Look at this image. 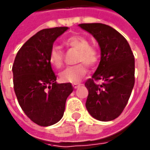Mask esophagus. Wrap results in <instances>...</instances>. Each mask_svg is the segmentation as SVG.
Listing matches in <instances>:
<instances>
[{"mask_svg": "<svg viewBox=\"0 0 150 150\" xmlns=\"http://www.w3.org/2000/svg\"><path fill=\"white\" fill-rule=\"evenodd\" d=\"M72 86L74 87L75 88H77L78 87H79L80 86V83H74L73 84H72Z\"/></svg>", "mask_w": 150, "mask_h": 150, "instance_id": "1", "label": "esophagus"}]
</instances>
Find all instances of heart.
I'll return each instance as SVG.
<instances>
[{"instance_id": "obj_1", "label": "heart", "mask_w": 150, "mask_h": 150, "mask_svg": "<svg viewBox=\"0 0 150 150\" xmlns=\"http://www.w3.org/2000/svg\"><path fill=\"white\" fill-rule=\"evenodd\" d=\"M63 44L70 48L78 51L76 62H83L75 66L67 67L59 74L60 80L64 83H77L86 73V66L93 67L99 60V54L89 44L88 40L81 35H72L63 41ZM49 63L55 68H60L63 63V54L61 48L53 45L48 53Z\"/></svg>"}]
</instances>
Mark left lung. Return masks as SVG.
I'll return each instance as SVG.
<instances>
[{
    "instance_id": "left-lung-1",
    "label": "left lung",
    "mask_w": 150,
    "mask_h": 150,
    "mask_svg": "<svg viewBox=\"0 0 150 150\" xmlns=\"http://www.w3.org/2000/svg\"><path fill=\"white\" fill-rule=\"evenodd\" d=\"M79 26L95 38L101 49L98 67L85 82L88 91L86 108L98 121H112L126 108L135 84L134 55L126 38L108 25L93 23ZM98 80L101 85L96 83Z\"/></svg>"
}]
</instances>
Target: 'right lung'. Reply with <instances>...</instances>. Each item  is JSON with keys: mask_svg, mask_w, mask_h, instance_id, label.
Wrapping results in <instances>:
<instances>
[{"mask_svg": "<svg viewBox=\"0 0 150 150\" xmlns=\"http://www.w3.org/2000/svg\"><path fill=\"white\" fill-rule=\"evenodd\" d=\"M68 27L40 30L17 52L12 67L15 95L32 122L49 126L63 117L66 102L73 91L71 83H57L48 61L53 42Z\"/></svg>", "mask_w": 150, "mask_h": 150, "instance_id": "obj_1", "label": "right lung"}]
</instances>
